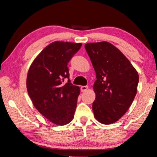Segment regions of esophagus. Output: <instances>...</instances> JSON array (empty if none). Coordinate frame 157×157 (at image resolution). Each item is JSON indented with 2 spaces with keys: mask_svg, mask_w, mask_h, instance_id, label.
Masks as SVG:
<instances>
[{
  "mask_svg": "<svg viewBox=\"0 0 157 157\" xmlns=\"http://www.w3.org/2000/svg\"><path fill=\"white\" fill-rule=\"evenodd\" d=\"M87 89H88V86H82L80 87V90L82 92H85Z\"/></svg>",
  "mask_w": 157,
  "mask_h": 157,
  "instance_id": "obj_1",
  "label": "esophagus"
}]
</instances>
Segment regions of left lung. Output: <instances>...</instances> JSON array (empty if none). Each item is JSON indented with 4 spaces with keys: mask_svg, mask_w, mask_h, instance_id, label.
<instances>
[{
    "mask_svg": "<svg viewBox=\"0 0 157 157\" xmlns=\"http://www.w3.org/2000/svg\"><path fill=\"white\" fill-rule=\"evenodd\" d=\"M85 49L96 73L94 116L102 124L113 123L127 112L136 96L139 74L123 53L110 43L86 44Z\"/></svg>",
    "mask_w": 157,
    "mask_h": 157,
    "instance_id": "obj_1",
    "label": "left lung"
}]
</instances>
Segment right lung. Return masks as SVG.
Masks as SVG:
<instances>
[{
  "mask_svg": "<svg viewBox=\"0 0 157 157\" xmlns=\"http://www.w3.org/2000/svg\"><path fill=\"white\" fill-rule=\"evenodd\" d=\"M81 46L80 43L53 42L39 53L28 71L27 89L34 106L58 125L70 123L76 109L80 90L69 79L68 63Z\"/></svg>",
  "mask_w": 157,
  "mask_h": 157,
  "instance_id": "add662e5",
  "label": "right lung"
}]
</instances>
